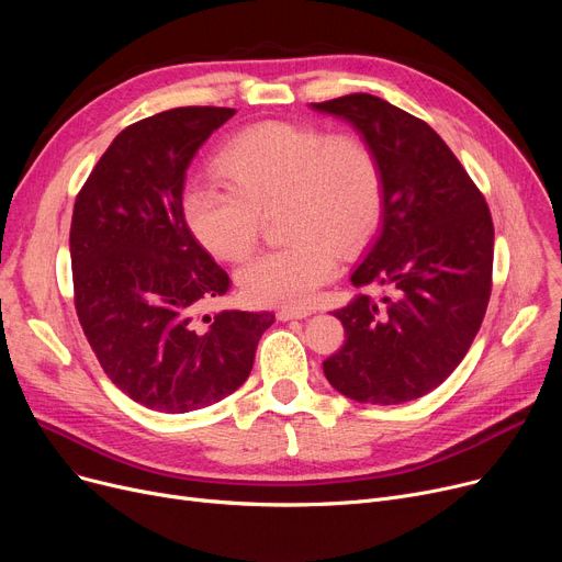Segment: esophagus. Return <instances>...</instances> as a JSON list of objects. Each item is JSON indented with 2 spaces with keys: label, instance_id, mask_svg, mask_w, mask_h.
Instances as JSON below:
<instances>
[{
  "label": "esophagus",
  "instance_id": "34e87169",
  "mask_svg": "<svg viewBox=\"0 0 562 562\" xmlns=\"http://www.w3.org/2000/svg\"><path fill=\"white\" fill-rule=\"evenodd\" d=\"M312 316L310 307H280L278 318L280 321H293V318H307Z\"/></svg>",
  "mask_w": 562,
  "mask_h": 562
}]
</instances>
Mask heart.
<instances>
[{
    "mask_svg": "<svg viewBox=\"0 0 562 562\" xmlns=\"http://www.w3.org/2000/svg\"><path fill=\"white\" fill-rule=\"evenodd\" d=\"M225 187L198 184L182 212L200 246L223 261L246 259L261 216L282 206L286 248L255 257L236 273L252 305L312 303L339 269V252H360L385 212V177L371 147L350 134L259 123L236 134L216 159Z\"/></svg>",
    "mask_w": 562,
    "mask_h": 562,
    "instance_id": "obj_1",
    "label": "heart"
}]
</instances>
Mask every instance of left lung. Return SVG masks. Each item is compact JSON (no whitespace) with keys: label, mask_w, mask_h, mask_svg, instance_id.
<instances>
[{"label":"left lung","mask_w":562,"mask_h":562,"mask_svg":"<svg viewBox=\"0 0 562 562\" xmlns=\"http://www.w3.org/2000/svg\"><path fill=\"white\" fill-rule=\"evenodd\" d=\"M310 106L356 130L385 177L380 229L350 282L387 286L390 296L358 293L333 312L346 341L323 373L358 403L415 401L456 371L483 323L494 255L490 210L419 117L369 93Z\"/></svg>","instance_id":"left-lung-1"}]
</instances>
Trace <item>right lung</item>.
Here are the masks:
<instances>
[{"instance_id": "obj_1", "label": "right lung", "mask_w": 562, "mask_h": 562, "mask_svg": "<svg viewBox=\"0 0 562 562\" xmlns=\"http://www.w3.org/2000/svg\"><path fill=\"white\" fill-rule=\"evenodd\" d=\"M180 106L123 130L88 175L70 225L75 305L113 385L132 401L182 415L223 401L250 375L271 312L223 310L229 278L189 229L187 170L234 115Z\"/></svg>"}]
</instances>
